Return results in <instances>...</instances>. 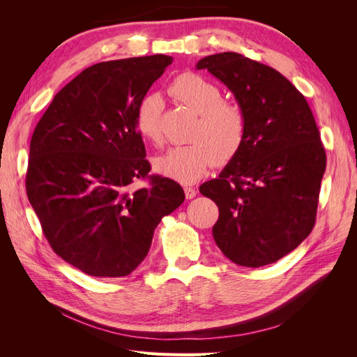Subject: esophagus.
<instances>
[{
  "label": "esophagus",
  "instance_id": "34e87169",
  "mask_svg": "<svg viewBox=\"0 0 357 357\" xmlns=\"http://www.w3.org/2000/svg\"><path fill=\"white\" fill-rule=\"evenodd\" d=\"M185 195H186V198H188V199L195 198V197H197V190H195V188L185 186Z\"/></svg>",
  "mask_w": 357,
  "mask_h": 357
}]
</instances>
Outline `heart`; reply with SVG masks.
<instances>
[{
  "mask_svg": "<svg viewBox=\"0 0 357 357\" xmlns=\"http://www.w3.org/2000/svg\"><path fill=\"white\" fill-rule=\"evenodd\" d=\"M177 101L198 113L192 139L186 146L168 149L153 162L159 176L178 183L197 181L214 164L229 162L244 143L245 121L235 102L222 100V92L213 82L199 74L185 73L169 86ZM162 98L158 93L146 95L135 110V128L139 135L153 143L162 138Z\"/></svg>",
  "mask_w": 357,
  "mask_h": 357,
  "instance_id": "1",
  "label": "heart"
}]
</instances>
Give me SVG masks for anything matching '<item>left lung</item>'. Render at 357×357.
<instances>
[{"label":"left lung","instance_id":"8db88e82","mask_svg":"<svg viewBox=\"0 0 357 357\" xmlns=\"http://www.w3.org/2000/svg\"><path fill=\"white\" fill-rule=\"evenodd\" d=\"M244 114V143L219 177L199 186L219 207L213 236L236 265L277 262L304 241L316 222L326 153L310 105L277 70L240 53L198 61Z\"/></svg>","mask_w":357,"mask_h":357}]
</instances>
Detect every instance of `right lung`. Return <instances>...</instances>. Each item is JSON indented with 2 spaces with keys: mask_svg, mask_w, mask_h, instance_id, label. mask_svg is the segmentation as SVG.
Here are the masks:
<instances>
[{
  "mask_svg": "<svg viewBox=\"0 0 357 357\" xmlns=\"http://www.w3.org/2000/svg\"><path fill=\"white\" fill-rule=\"evenodd\" d=\"M172 62L153 55L100 62L55 95L29 146L26 195L58 256L93 277H125L144 261L155 228L185 201L153 176L135 110Z\"/></svg>",
  "mask_w": 357,
  "mask_h": 357,
  "instance_id": "right-lung-1",
  "label": "right lung"
}]
</instances>
